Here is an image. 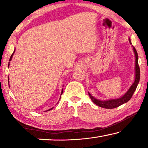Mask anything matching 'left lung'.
<instances>
[{
    "label": "left lung",
    "instance_id": "obj_1",
    "mask_svg": "<svg viewBox=\"0 0 148 148\" xmlns=\"http://www.w3.org/2000/svg\"><path fill=\"white\" fill-rule=\"evenodd\" d=\"M129 42L131 44V42L130 38L129 39ZM133 46V50L135 54V79L133 84L131 85V86L129 88L128 91L125 93V94L119 98H115V99H110V100H98L92 96L90 93L88 92L89 96H90L91 100H92V102L94 103L95 104H96L97 106L102 107L104 108L107 109H112L116 108L121 105H122L125 103L128 102L130 100V99L132 97L133 93L136 90L137 85H138L139 82V79H140V69H139V66L138 64V54H137V50H135V47Z\"/></svg>",
    "mask_w": 148,
    "mask_h": 148
}]
</instances>
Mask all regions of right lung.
I'll return each instance as SVG.
<instances>
[{
  "label": "right lung",
  "instance_id": "1",
  "mask_svg": "<svg viewBox=\"0 0 148 148\" xmlns=\"http://www.w3.org/2000/svg\"><path fill=\"white\" fill-rule=\"evenodd\" d=\"M15 49L14 50V52H13V53L11 54V57H10L9 61H11V60H12V58H13V54H14V53H15ZM9 65H10V62H9V64H8V66H9ZM62 93H63V89H62V91H61V94H60V96H61V95H62ZM60 98H59V100H60ZM58 102H59V101H58ZM52 109H53V108H50L49 110H46V111H49V110H52Z\"/></svg>",
  "mask_w": 148,
  "mask_h": 148
}]
</instances>
